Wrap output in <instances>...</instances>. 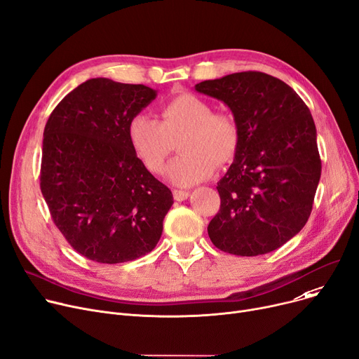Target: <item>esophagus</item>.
<instances>
[{"label":"esophagus","instance_id":"1","mask_svg":"<svg viewBox=\"0 0 359 359\" xmlns=\"http://www.w3.org/2000/svg\"><path fill=\"white\" fill-rule=\"evenodd\" d=\"M173 198H175L176 201L182 202V201L189 198V192H187V191H177V189H176V191H173Z\"/></svg>","mask_w":359,"mask_h":359}]
</instances>
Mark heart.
<instances>
[{
	"label": "heart",
	"mask_w": 359,
	"mask_h": 359,
	"mask_svg": "<svg viewBox=\"0 0 359 359\" xmlns=\"http://www.w3.org/2000/svg\"><path fill=\"white\" fill-rule=\"evenodd\" d=\"M161 121L137 115L128 123V140L135 156L151 173L160 175L182 135L183 154L167 168V177L176 186L189 187L212 176L215 164L233 160L238 147V126L229 115L191 93L180 94L161 109Z\"/></svg>",
	"instance_id": "obj_1"
}]
</instances>
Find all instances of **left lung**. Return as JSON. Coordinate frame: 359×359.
I'll use <instances>...</instances> for the list:
<instances>
[{
	"mask_svg": "<svg viewBox=\"0 0 359 359\" xmlns=\"http://www.w3.org/2000/svg\"><path fill=\"white\" fill-rule=\"evenodd\" d=\"M195 90L227 104L240 134L217 186L221 206L210 238L237 256L273 252L306 225L322 175L310 109L288 84L257 71L206 80Z\"/></svg>",
	"mask_w": 359,
	"mask_h": 359,
	"instance_id": "8db88e82",
	"label": "left lung"
}]
</instances>
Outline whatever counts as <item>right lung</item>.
I'll use <instances>...</instances> for the list:
<instances>
[{"label": "right lung", "mask_w": 359, "mask_h": 359, "mask_svg": "<svg viewBox=\"0 0 359 359\" xmlns=\"http://www.w3.org/2000/svg\"><path fill=\"white\" fill-rule=\"evenodd\" d=\"M157 90L90 79L53 109L42 147L41 191L56 227L75 252L122 263L153 250L173 205L128 140V123Z\"/></svg>", "instance_id": "right-lung-1"}]
</instances>
